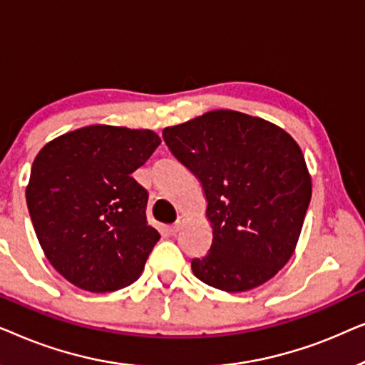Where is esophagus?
Wrapping results in <instances>:
<instances>
[{
    "label": "esophagus",
    "instance_id": "obj_1",
    "mask_svg": "<svg viewBox=\"0 0 365 365\" xmlns=\"http://www.w3.org/2000/svg\"><path fill=\"white\" fill-rule=\"evenodd\" d=\"M182 224H184V217L179 216V217L176 219V222L171 224V227H169V231H171L173 234H176V232L179 231V229L182 227Z\"/></svg>",
    "mask_w": 365,
    "mask_h": 365
}]
</instances>
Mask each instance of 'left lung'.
Wrapping results in <instances>:
<instances>
[{
	"instance_id": "left-lung-1",
	"label": "left lung",
	"mask_w": 365,
	"mask_h": 365,
	"mask_svg": "<svg viewBox=\"0 0 365 365\" xmlns=\"http://www.w3.org/2000/svg\"><path fill=\"white\" fill-rule=\"evenodd\" d=\"M163 138L206 196L212 242L191 261L194 276L226 292L272 279L296 251L312 196L299 144L276 124L231 109L164 128Z\"/></svg>"
}]
</instances>
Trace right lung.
Listing matches in <instances>:
<instances>
[{
    "label": "right lung",
    "instance_id": "1",
    "mask_svg": "<svg viewBox=\"0 0 365 365\" xmlns=\"http://www.w3.org/2000/svg\"><path fill=\"white\" fill-rule=\"evenodd\" d=\"M161 138L151 129L93 124L44 144L34 158L26 202L44 256L89 292L138 281L159 232L148 226V192L131 174Z\"/></svg>",
    "mask_w": 365,
    "mask_h": 365
}]
</instances>
